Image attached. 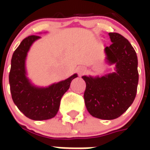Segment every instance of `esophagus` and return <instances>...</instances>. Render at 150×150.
<instances>
[{
    "label": "esophagus",
    "instance_id": "esophagus-1",
    "mask_svg": "<svg viewBox=\"0 0 150 150\" xmlns=\"http://www.w3.org/2000/svg\"><path fill=\"white\" fill-rule=\"evenodd\" d=\"M84 71H85L84 68H79L78 69V73L79 74V75H82V74L84 72Z\"/></svg>",
    "mask_w": 150,
    "mask_h": 150
}]
</instances>
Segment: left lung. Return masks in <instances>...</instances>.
Here are the masks:
<instances>
[{"instance_id": "left-lung-1", "label": "left lung", "mask_w": 150, "mask_h": 150, "mask_svg": "<svg viewBox=\"0 0 150 150\" xmlns=\"http://www.w3.org/2000/svg\"><path fill=\"white\" fill-rule=\"evenodd\" d=\"M111 44L105 47V62L115 71L103 76H82L86 83L84 101L88 112L102 120L118 118L134 100L138 84L137 56L125 38L109 33Z\"/></svg>"}]
</instances>
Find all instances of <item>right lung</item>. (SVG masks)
Masks as SVG:
<instances>
[{
  "mask_svg": "<svg viewBox=\"0 0 150 150\" xmlns=\"http://www.w3.org/2000/svg\"><path fill=\"white\" fill-rule=\"evenodd\" d=\"M41 37L31 35L22 40L13 54L9 72V85L12 99L25 116L34 120L51 119L59 109L62 96L76 77L74 74L65 80L48 87H38L27 77L25 60L33 43Z\"/></svg>",
  "mask_w": 150,
  "mask_h": 150,
  "instance_id": "obj_1",
  "label": "right lung"
}]
</instances>
